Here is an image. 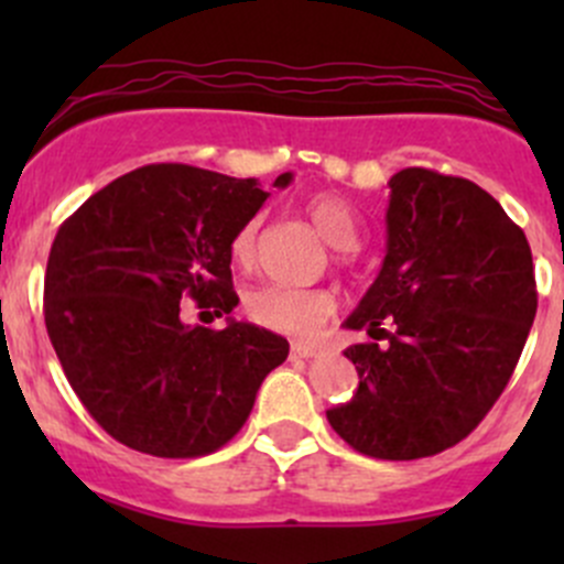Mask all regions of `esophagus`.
<instances>
[{
    "instance_id": "obj_1",
    "label": "esophagus",
    "mask_w": 564,
    "mask_h": 564,
    "mask_svg": "<svg viewBox=\"0 0 564 564\" xmlns=\"http://www.w3.org/2000/svg\"><path fill=\"white\" fill-rule=\"evenodd\" d=\"M316 349H311V346L305 344H292V357L294 360H308V357H314Z\"/></svg>"
}]
</instances>
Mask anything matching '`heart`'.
Listing matches in <instances>:
<instances>
[{"mask_svg": "<svg viewBox=\"0 0 564 564\" xmlns=\"http://www.w3.org/2000/svg\"><path fill=\"white\" fill-rule=\"evenodd\" d=\"M311 224L316 226L318 235L333 248H355L357 246V215L344 198L333 193H316L305 204ZM256 235H259V220H248L237 231L231 242V253L237 261H250L256 248ZM246 311L256 324L275 333L294 335V338H314L318 329L335 314V297L324 289H294V286H264L250 289L246 294Z\"/></svg>", "mask_w": 564, "mask_h": 564, "instance_id": "b5f03b06", "label": "heart"}]
</instances>
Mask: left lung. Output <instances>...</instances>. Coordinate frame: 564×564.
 <instances>
[{
	"mask_svg": "<svg viewBox=\"0 0 564 564\" xmlns=\"http://www.w3.org/2000/svg\"><path fill=\"white\" fill-rule=\"evenodd\" d=\"M388 185V253L344 322L388 344L344 351L360 384L327 420L366 456L412 460L458 445L497 403L538 292L524 231L491 193L431 169Z\"/></svg>",
	"mask_w": 564,
	"mask_h": 564,
	"instance_id": "1",
	"label": "left lung"
}]
</instances>
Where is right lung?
Instances as JSON below:
<instances>
[{"mask_svg": "<svg viewBox=\"0 0 564 564\" xmlns=\"http://www.w3.org/2000/svg\"><path fill=\"white\" fill-rule=\"evenodd\" d=\"M292 172L272 187H286ZM270 193L256 180L158 163L89 196L54 237L45 329L100 429L158 458H196L246 425L289 340L229 314L231 242ZM226 315L185 325L178 300Z\"/></svg>", "mask_w": 564, "mask_h": 564, "instance_id": "add662e5", "label": "right lung"}]
</instances>
